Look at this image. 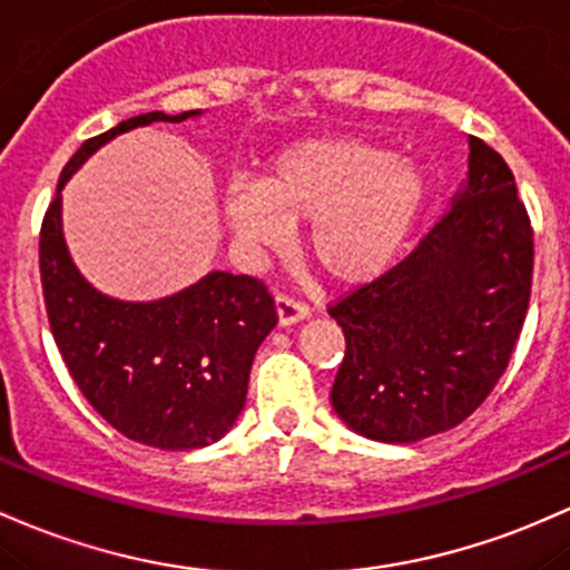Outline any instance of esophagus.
Segmentation results:
<instances>
[{"label":"esophagus","mask_w":570,"mask_h":570,"mask_svg":"<svg viewBox=\"0 0 570 570\" xmlns=\"http://www.w3.org/2000/svg\"><path fill=\"white\" fill-rule=\"evenodd\" d=\"M275 314H278L281 327H292V324L308 318V308H305L303 303H297V299L278 295V297H275Z\"/></svg>","instance_id":"1"}]
</instances>
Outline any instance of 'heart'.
Masks as SVG:
<instances>
[{
    "label": "heart",
    "instance_id": "1",
    "mask_svg": "<svg viewBox=\"0 0 570 570\" xmlns=\"http://www.w3.org/2000/svg\"><path fill=\"white\" fill-rule=\"evenodd\" d=\"M433 180L411 156L352 135L308 137L267 165L262 186L233 184L224 214L248 248L278 252L311 224L308 254L337 286L371 284L405 252L428 214Z\"/></svg>",
    "mask_w": 570,
    "mask_h": 570
}]
</instances>
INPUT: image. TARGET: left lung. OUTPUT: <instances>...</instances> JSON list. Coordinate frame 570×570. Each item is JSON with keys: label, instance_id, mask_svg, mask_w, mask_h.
<instances>
[{"label": "left lung", "instance_id": "1", "mask_svg": "<svg viewBox=\"0 0 570 570\" xmlns=\"http://www.w3.org/2000/svg\"><path fill=\"white\" fill-rule=\"evenodd\" d=\"M468 175L441 222L373 284L333 305L346 356L335 414L414 443L484 403L509 367L533 284V229L503 156L468 137Z\"/></svg>", "mask_w": 570, "mask_h": 570}]
</instances>
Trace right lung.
<instances>
[{
    "label": "right lung",
    "mask_w": 570,
    "mask_h": 570,
    "mask_svg": "<svg viewBox=\"0 0 570 570\" xmlns=\"http://www.w3.org/2000/svg\"><path fill=\"white\" fill-rule=\"evenodd\" d=\"M203 116L154 110L91 137L61 170L40 233V278L61 360L83 397L118 433L156 449H203L233 430L246 405L256 348L278 322L252 275L210 271L175 295L129 303L94 289L61 227V191L112 137L154 121Z\"/></svg>",
    "instance_id": "obj_1"
}]
</instances>
